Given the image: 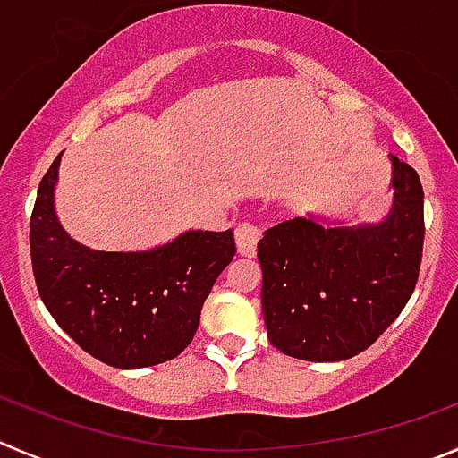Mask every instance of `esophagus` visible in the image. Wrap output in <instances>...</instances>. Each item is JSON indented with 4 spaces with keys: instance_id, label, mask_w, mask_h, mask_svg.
I'll use <instances>...</instances> for the list:
<instances>
[{
    "instance_id": "34e87169",
    "label": "esophagus",
    "mask_w": 458,
    "mask_h": 458,
    "mask_svg": "<svg viewBox=\"0 0 458 458\" xmlns=\"http://www.w3.org/2000/svg\"><path fill=\"white\" fill-rule=\"evenodd\" d=\"M260 238V226L251 225V222H242L236 229V247L238 254L245 256V259H251L256 254V245H259Z\"/></svg>"
}]
</instances>
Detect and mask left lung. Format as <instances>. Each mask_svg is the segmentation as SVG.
<instances>
[{
  "instance_id": "8db88e82",
  "label": "left lung",
  "mask_w": 458,
  "mask_h": 458,
  "mask_svg": "<svg viewBox=\"0 0 458 458\" xmlns=\"http://www.w3.org/2000/svg\"><path fill=\"white\" fill-rule=\"evenodd\" d=\"M394 159V211L382 225L321 226L292 217L259 241L263 317L281 352L339 362L367 351L403 312L418 283L425 195L418 173Z\"/></svg>"
}]
</instances>
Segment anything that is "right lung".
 Here are the masks:
<instances>
[{"label": "right lung", "mask_w": 458, "mask_h": 458, "mask_svg": "<svg viewBox=\"0 0 458 458\" xmlns=\"http://www.w3.org/2000/svg\"><path fill=\"white\" fill-rule=\"evenodd\" d=\"M60 155L38 186L30 263L60 328L116 369L168 362L195 337L213 283L233 260V232H186L152 251H94L63 232L54 211Z\"/></svg>", "instance_id": "obj_1"}]
</instances>
